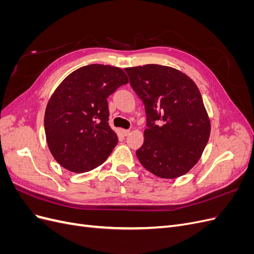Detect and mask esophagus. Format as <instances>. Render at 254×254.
Here are the masks:
<instances>
[{
  "mask_svg": "<svg viewBox=\"0 0 254 254\" xmlns=\"http://www.w3.org/2000/svg\"><path fill=\"white\" fill-rule=\"evenodd\" d=\"M122 132H123V135H124V136H127V135L130 133V130H126V129H124V130H122Z\"/></svg>",
  "mask_w": 254,
  "mask_h": 254,
  "instance_id": "34e87169",
  "label": "esophagus"
}]
</instances>
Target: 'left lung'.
Instances as JSON below:
<instances>
[{
  "label": "left lung",
  "instance_id": "8db88e82",
  "mask_svg": "<svg viewBox=\"0 0 254 254\" xmlns=\"http://www.w3.org/2000/svg\"><path fill=\"white\" fill-rule=\"evenodd\" d=\"M130 86L145 106L144 143L136 157L160 178L187 174L200 159L211 124L200 91L176 68L146 64L127 67Z\"/></svg>",
  "mask_w": 254,
  "mask_h": 254
}]
</instances>
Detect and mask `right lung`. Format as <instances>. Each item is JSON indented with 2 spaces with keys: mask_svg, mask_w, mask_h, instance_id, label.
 <instances>
[{
  "mask_svg": "<svg viewBox=\"0 0 254 254\" xmlns=\"http://www.w3.org/2000/svg\"><path fill=\"white\" fill-rule=\"evenodd\" d=\"M128 77L120 67L89 64L59 84L44 115L47 142L57 162L73 173L103 164L118 144L107 98Z\"/></svg>",
  "mask_w": 254,
  "mask_h": 254,
  "instance_id": "add662e5",
  "label": "right lung"
}]
</instances>
